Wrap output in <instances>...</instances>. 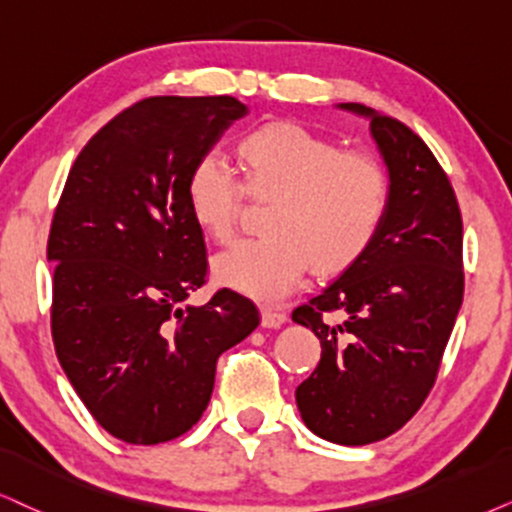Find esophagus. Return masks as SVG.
<instances>
[{"instance_id":"1","label":"esophagus","mask_w":512,"mask_h":512,"mask_svg":"<svg viewBox=\"0 0 512 512\" xmlns=\"http://www.w3.org/2000/svg\"><path fill=\"white\" fill-rule=\"evenodd\" d=\"M288 321V314L281 312V309L262 307V326L264 328H278Z\"/></svg>"}]
</instances>
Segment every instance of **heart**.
Here are the masks:
<instances>
[{"label":"heart","mask_w":512,"mask_h":512,"mask_svg":"<svg viewBox=\"0 0 512 512\" xmlns=\"http://www.w3.org/2000/svg\"><path fill=\"white\" fill-rule=\"evenodd\" d=\"M245 177L224 155L205 153L186 177V205L200 229L226 241L245 198L274 200L269 236L243 238L212 264L222 286L257 300L293 293L309 267L340 274L375 243L390 210L392 179L378 158L342 148L295 122H276L238 146Z\"/></svg>","instance_id":"1"}]
</instances>
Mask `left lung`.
<instances>
[{"label": "left lung", "instance_id": "obj_1", "mask_svg": "<svg viewBox=\"0 0 512 512\" xmlns=\"http://www.w3.org/2000/svg\"><path fill=\"white\" fill-rule=\"evenodd\" d=\"M368 115L392 179L375 243L293 319L321 340V361L295 390L307 428L361 446L409 423L435 385L463 302V219L449 177L423 139L392 115Z\"/></svg>", "mask_w": 512, "mask_h": 512}]
</instances>
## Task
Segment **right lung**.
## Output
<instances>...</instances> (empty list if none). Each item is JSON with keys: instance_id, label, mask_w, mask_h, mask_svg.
Masks as SVG:
<instances>
[{"instance_id": "add662e5", "label": "right lung", "mask_w": 512, "mask_h": 512, "mask_svg": "<svg viewBox=\"0 0 512 512\" xmlns=\"http://www.w3.org/2000/svg\"><path fill=\"white\" fill-rule=\"evenodd\" d=\"M248 108L234 96H151L106 122L70 167L51 219V338L96 423L127 444L189 432L219 354L260 326L255 302L208 283L186 177Z\"/></svg>"}]
</instances>
